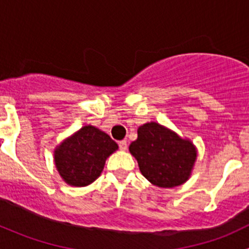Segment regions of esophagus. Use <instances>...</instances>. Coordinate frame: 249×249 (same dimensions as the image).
<instances>
[{"instance_id":"obj_1","label":"esophagus","mask_w":249,"mask_h":249,"mask_svg":"<svg viewBox=\"0 0 249 249\" xmlns=\"http://www.w3.org/2000/svg\"><path fill=\"white\" fill-rule=\"evenodd\" d=\"M118 144H119V149L120 150H126V148H127L126 141H120V142L118 143Z\"/></svg>"}]
</instances>
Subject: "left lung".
I'll return each mask as SVG.
<instances>
[{
	"mask_svg": "<svg viewBox=\"0 0 249 249\" xmlns=\"http://www.w3.org/2000/svg\"><path fill=\"white\" fill-rule=\"evenodd\" d=\"M142 175L154 185L173 188L189 178L196 159L193 143L157 124L147 123L137 130V140L130 144Z\"/></svg>",
	"mask_w": 249,
	"mask_h": 249,
	"instance_id": "1",
	"label": "left lung"
}]
</instances>
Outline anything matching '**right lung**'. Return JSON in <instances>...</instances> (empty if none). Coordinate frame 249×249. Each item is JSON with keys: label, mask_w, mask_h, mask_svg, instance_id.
<instances>
[{"label": "right lung", "mask_w": 249, "mask_h": 249, "mask_svg": "<svg viewBox=\"0 0 249 249\" xmlns=\"http://www.w3.org/2000/svg\"><path fill=\"white\" fill-rule=\"evenodd\" d=\"M117 149L108 135L88 125L55 150V165L67 184L85 187L101 175L106 159Z\"/></svg>", "instance_id": "1"}]
</instances>
